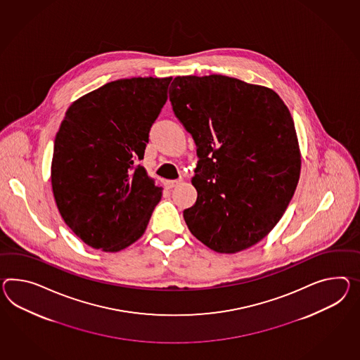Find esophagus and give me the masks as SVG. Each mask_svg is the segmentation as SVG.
<instances>
[{
  "mask_svg": "<svg viewBox=\"0 0 360 360\" xmlns=\"http://www.w3.org/2000/svg\"><path fill=\"white\" fill-rule=\"evenodd\" d=\"M182 182V179H174V181H167L165 182V186H167V188H173V187H176V186H178V184H181Z\"/></svg>",
  "mask_w": 360,
  "mask_h": 360,
  "instance_id": "obj_1",
  "label": "esophagus"
}]
</instances>
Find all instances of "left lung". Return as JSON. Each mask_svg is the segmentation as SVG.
I'll return each mask as SVG.
<instances>
[{
	"instance_id": "8db88e82",
	"label": "left lung",
	"mask_w": 360,
	"mask_h": 360,
	"mask_svg": "<svg viewBox=\"0 0 360 360\" xmlns=\"http://www.w3.org/2000/svg\"><path fill=\"white\" fill-rule=\"evenodd\" d=\"M169 98L198 147V199L184 212L191 234L219 254L256 245L283 216L300 176L288 106L271 88L217 74L176 77Z\"/></svg>"
}]
</instances>
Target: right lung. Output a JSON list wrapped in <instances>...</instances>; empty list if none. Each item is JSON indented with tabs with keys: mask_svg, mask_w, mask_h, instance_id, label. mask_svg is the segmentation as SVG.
Instances as JSON below:
<instances>
[{
	"mask_svg": "<svg viewBox=\"0 0 360 360\" xmlns=\"http://www.w3.org/2000/svg\"><path fill=\"white\" fill-rule=\"evenodd\" d=\"M169 78L106 83L75 100L54 139L51 179L65 224L86 245L118 252L144 234L162 187L136 165L167 103Z\"/></svg>",
	"mask_w": 360,
	"mask_h": 360,
	"instance_id": "right-lung-1",
	"label": "right lung"
}]
</instances>
